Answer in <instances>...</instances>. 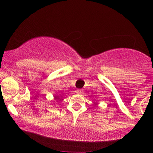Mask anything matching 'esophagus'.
Masks as SVG:
<instances>
[{"label": "esophagus", "instance_id": "1", "mask_svg": "<svg viewBox=\"0 0 153 153\" xmlns=\"http://www.w3.org/2000/svg\"><path fill=\"white\" fill-rule=\"evenodd\" d=\"M77 94H83V90H82V89H78V90L76 91Z\"/></svg>", "mask_w": 153, "mask_h": 153}]
</instances>
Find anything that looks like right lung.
<instances>
[{"instance_id":"1","label":"right lung","mask_w":153,"mask_h":153,"mask_svg":"<svg viewBox=\"0 0 153 153\" xmlns=\"http://www.w3.org/2000/svg\"><path fill=\"white\" fill-rule=\"evenodd\" d=\"M59 97H61L60 95H57V96H55V99L59 100Z\"/></svg>"}]
</instances>
